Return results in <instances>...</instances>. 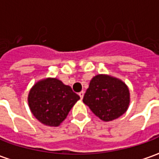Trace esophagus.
<instances>
[{
	"label": "esophagus",
	"instance_id": "1",
	"mask_svg": "<svg viewBox=\"0 0 159 159\" xmlns=\"http://www.w3.org/2000/svg\"><path fill=\"white\" fill-rule=\"evenodd\" d=\"M83 95H84V92H83V91H81V92H80V93H79L80 98H81V99H83Z\"/></svg>",
	"mask_w": 159,
	"mask_h": 159
}]
</instances>
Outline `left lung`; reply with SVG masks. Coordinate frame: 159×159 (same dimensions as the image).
<instances>
[{
    "label": "left lung",
    "instance_id": "left-lung-1",
    "mask_svg": "<svg viewBox=\"0 0 159 159\" xmlns=\"http://www.w3.org/2000/svg\"><path fill=\"white\" fill-rule=\"evenodd\" d=\"M83 103L104 122L117 119L129 107V89L125 83L107 74H99L90 81Z\"/></svg>",
    "mask_w": 159,
    "mask_h": 159
}]
</instances>
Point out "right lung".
<instances>
[{"mask_svg":"<svg viewBox=\"0 0 159 159\" xmlns=\"http://www.w3.org/2000/svg\"><path fill=\"white\" fill-rule=\"evenodd\" d=\"M79 100V95L70 87L53 77L36 82L28 94V104L34 117L50 127L59 126Z\"/></svg>","mask_w":159,"mask_h":159,"instance_id":"obj_1","label":"right lung"}]
</instances>
